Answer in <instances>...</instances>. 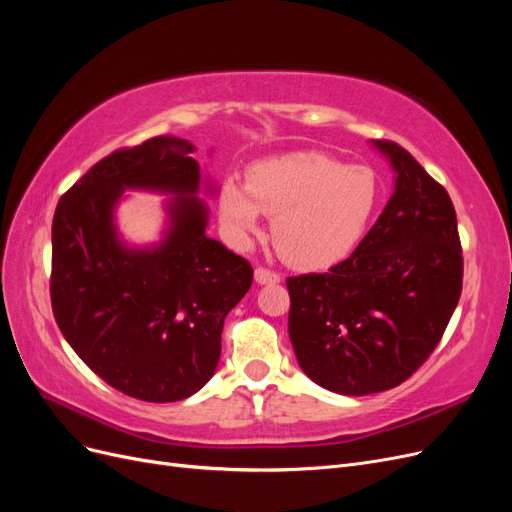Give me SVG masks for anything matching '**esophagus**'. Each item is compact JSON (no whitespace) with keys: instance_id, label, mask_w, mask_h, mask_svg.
Returning <instances> with one entry per match:
<instances>
[{"instance_id":"34e87169","label":"esophagus","mask_w":512,"mask_h":512,"mask_svg":"<svg viewBox=\"0 0 512 512\" xmlns=\"http://www.w3.org/2000/svg\"><path fill=\"white\" fill-rule=\"evenodd\" d=\"M254 280H256V284H260V286H267V284H280V275L273 273V271H269V269H262V267H258V269L254 271Z\"/></svg>"}]
</instances>
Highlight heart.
<instances>
[{
    "mask_svg": "<svg viewBox=\"0 0 512 512\" xmlns=\"http://www.w3.org/2000/svg\"><path fill=\"white\" fill-rule=\"evenodd\" d=\"M380 177L318 151H290L254 162L245 185L226 179L220 215L228 235L245 243L273 215L275 250L294 269L322 271L352 254L380 203Z\"/></svg>",
    "mask_w": 512,
    "mask_h": 512,
    "instance_id": "heart-1",
    "label": "heart"
}]
</instances>
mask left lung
I'll return each mask as SVG.
<instances>
[{"mask_svg": "<svg viewBox=\"0 0 512 512\" xmlns=\"http://www.w3.org/2000/svg\"><path fill=\"white\" fill-rule=\"evenodd\" d=\"M395 173L393 194L359 247L329 273L288 277V335L318 386L389 391L438 346L461 294L451 196L406 149L369 141Z\"/></svg>", "mask_w": 512, "mask_h": 512, "instance_id": "8db88e82", "label": "left lung"}]
</instances>
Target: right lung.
I'll return each instance as SVG.
<instances>
[{
  "instance_id": "1",
  "label": "right lung",
  "mask_w": 512,
  "mask_h": 512,
  "mask_svg": "<svg viewBox=\"0 0 512 512\" xmlns=\"http://www.w3.org/2000/svg\"><path fill=\"white\" fill-rule=\"evenodd\" d=\"M190 141L156 136L100 160L61 196L53 218V314L83 363L130 397L166 404L211 380L224 318L252 267L207 235L215 183ZM126 191L170 195L161 239L130 244L116 209Z\"/></svg>"
}]
</instances>
